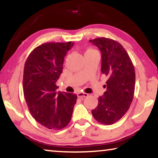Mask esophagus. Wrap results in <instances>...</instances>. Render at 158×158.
Wrapping results in <instances>:
<instances>
[{"label":"esophagus","mask_w":158,"mask_h":158,"mask_svg":"<svg viewBox=\"0 0 158 158\" xmlns=\"http://www.w3.org/2000/svg\"><path fill=\"white\" fill-rule=\"evenodd\" d=\"M88 96V94H85L84 92H80L77 94V97L78 98H86V97Z\"/></svg>","instance_id":"1"}]
</instances>
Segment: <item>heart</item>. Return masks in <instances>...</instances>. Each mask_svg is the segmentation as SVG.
Returning <instances> with one entry per match:
<instances>
[{
  "mask_svg": "<svg viewBox=\"0 0 158 158\" xmlns=\"http://www.w3.org/2000/svg\"><path fill=\"white\" fill-rule=\"evenodd\" d=\"M88 51H91V50H88Z\"/></svg>",
  "mask_w": 158,
  "mask_h": 158,
  "instance_id": "b5f03b06",
  "label": "heart"
}]
</instances>
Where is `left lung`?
<instances>
[{"label":"left lung","instance_id":"8db88e82","mask_svg":"<svg viewBox=\"0 0 158 158\" xmlns=\"http://www.w3.org/2000/svg\"><path fill=\"white\" fill-rule=\"evenodd\" d=\"M101 52V72L108 77L106 91L98 98L92 114L105 125L118 122L129 109L135 88V71L125 49L115 40L100 37L90 40Z\"/></svg>","mask_w":158,"mask_h":158}]
</instances>
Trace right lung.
<instances>
[{
  "instance_id": "obj_1",
  "label": "right lung",
  "mask_w": 158,
  "mask_h": 158,
  "mask_svg": "<svg viewBox=\"0 0 158 158\" xmlns=\"http://www.w3.org/2000/svg\"><path fill=\"white\" fill-rule=\"evenodd\" d=\"M74 43L48 42L36 47L26 60L23 95L31 115L47 128L59 130L70 122L77 95L57 92L64 59Z\"/></svg>"
}]
</instances>
